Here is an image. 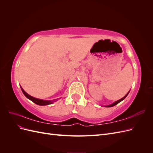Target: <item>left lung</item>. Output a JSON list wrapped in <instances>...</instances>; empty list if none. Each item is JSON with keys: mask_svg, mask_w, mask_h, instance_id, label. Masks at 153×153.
<instances>
[{"mask_svg": "<svg viewBox=\"0 0 153 153\" xmlns=\"http://www.w3.org/2000/svg\"><path fill=\"white\" fill-rule=\"evenodd\" d=\"M129 91L128 92V93L126 94V96H125L124 97H123V98H121V100H118V101H115V102H114V103H112V104H111V105H107L106 106H107V107H112V106H115V105H116L117 104H118L119 103H120L121 102V101H122L123 100H124L125 98H126V97L128 96V94H129Z\"/></svg>", "mask_w": 153, "mask_h": 153, "instance_id": "left-lung-1", "label": "left lung"}]
</instances>
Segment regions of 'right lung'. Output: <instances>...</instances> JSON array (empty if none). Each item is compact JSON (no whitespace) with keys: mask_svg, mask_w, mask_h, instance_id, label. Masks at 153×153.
Masks as SVG:
<instances>
[{"mask_svg":"<svg viewBox=\"0 0 153 153\" xmlns=\"http://www.w3.org/2000/svg\"><path fill=\"white\" fill-rule=\"evenodd\" d=\"M21 89L23 92V93L27 97V98L29 99L30 101H32V102H34V103L38 105H41V106H43V105H50V104H52V101H46V100H39L38 98H35L34 97H32L30 95H29L27 93V92L22 89L21 87Z\"/></svg>","mask_w":153,"mask_h":153,"instance_id":"right-lung-1","label":"right lung"}]
</instances>
